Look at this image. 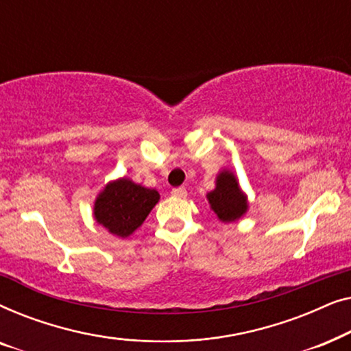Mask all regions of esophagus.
<instances>
[{
	"mask_svg": "<svg viewBox=\"0 0 351 351\" xmlns=\"http://www.w3.org/2000/svg\"><path fill=\"white\" fill-rule=\"evenodd\" d=\"M172 196H176V198H185L186 196V190L184 186H177V189H172Z\"/></svg>",
	"mask_w": 351,
	"mask_h": 351,
	"instance_id": "obj_1",
	"label": "esophagus"
}]
</instances>
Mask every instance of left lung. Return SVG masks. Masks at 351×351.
Masks as SVG:
<instances>
[{
	"instance_id": "obj_1",
	"label": "left lung",
	"mask_w": 351,
	"mask_h": 351,
	"mask_svg": "<svg viewBox=\"0 0 351 351\" xmlns=\"http://www.w3.org/2000/svg\"><path fill=\"white\" fill-rule=\"evenodd\" d=\"M210 209L222 222H234L247 210V196L239 189L237 176L223 169L215 179V189L208 193Z\"/></svg>"
}]
</instances>
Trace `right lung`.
Here are the masks:
<instances>
[{
	"label": "right lung",
	"mask_w": 351,
	"mask_h": 351,
	"mask_svg": "<svg viewBox=\"0 0 351 351\" xmlns=\"http://www.w3.org/2000/svg\"><path fill=\"white\" fill-rule=\"evenodd\" d=\"M160 201V193L131 179L113 180L105 185L94 203V219L118 238H128L143 223Z\"/></svg>",
	"instance_id": "1"
}]
</instances>
